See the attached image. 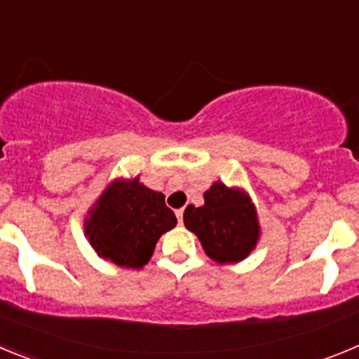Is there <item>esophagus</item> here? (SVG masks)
I'll use <instances>...</instances> for the list:
<instances>
[{
	"instance_id": "obj_1",
	"label": "esophagus",
	"mask_w": 359,
	"mask_h": 359,
	"mask_svg": "<svg viewBox=\"0 0 359 359\" xmlns=\"http://www.w3.org/2000/svg\"><path fill=\"white\" fill-rule=\"evenodd\" d=\"M183 212H185V210H183V208L176 210V217H177V223H180V224L183 223Z\"/></svg>"
}]
</instances>
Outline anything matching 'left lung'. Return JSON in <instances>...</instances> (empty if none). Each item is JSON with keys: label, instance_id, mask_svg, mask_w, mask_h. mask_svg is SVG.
Listing matches in <instances>:
<instances>
[{"label": "left lung", "instance_id": "left-lung-1", "mask_svg": "<svg viewBox=\"0 0 359 359\" xmlns=\"http://www.w3.org/2000/svg\"><path fill=\"white\" fill-rule=\"evenodd\" d=\"M203 198V207L189 205L185 208V226L194 231L205 253L217 264H231L246 259L257 246L261 233L250 196L215 182Z\"/></svg>", "mask_w": 359, "mask_h": 359}]
</instances>
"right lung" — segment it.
Segmentation results:
<instances>
[{
	"label": "right lung",
	"mask_w": 359,
	"mask_h": 359,
	"mask_svg": "<svg viewBox=\"0 0 359 359\" xmlns=\"http://www.w3.org/2000/svg\"><path fill=\"white\" fill-rule=\"evenodd\" d=\"M165 196L133 180H115L97 199L84 221L86 237L98 257L120 268H142L158 239L176 226Z\"/></svg>",
	"instance_id": "obj_1"
}]
</instances>
